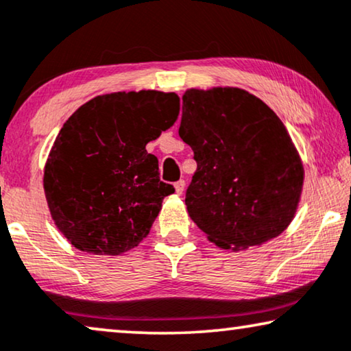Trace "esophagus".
<instances>
[{"label":"esophagus","mask_w":351,"mask_h":351,"mask_svg":"<svg viewBox=\"0 0 351 351\" xmlns=\"http://www.w3.org/2000/svg\"><path fill=\"white\" fill-rule=\"evenodd\" d=\"M174 188H176V193L177 195H182L185 190V180H177L174 184Z\"/></svg>","instance_id":"esophagus-1"}]
</instances>
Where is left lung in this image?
Wrapping results in <instances>:
<instances>
[{"instance_id": "1", "label": "left lung", "mask_w": 351, "mask_h": 351, "mask_svg": "<svg viewBox=\"0 0 351 351\" xmlns=\"http://www.w3.org/2000/svg\"><path fill=\"white\" fill-rule=\"evenodd\" d=\"M179 136L196 172L185 193L191 220L221 248L245 250L282 234L304 169L285 125L241 88L188 90Z\"/></svg>"}]
</instances>
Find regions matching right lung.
I'll return each instance as SVG.
<instances>
[{"instance_id": "add662e5", "label": "right lung", "mask_w": 351, "mask_h": 351, "mask_svg": "<svg viewBox=\"0 0 351 351\" xmlns=\"http://www.w3.org/2000/svg\"><path fill=\"white\" fill-rule=\"evenodd\" d=\"M176 93L155 90L96 96L60 130L44 169L55 225L79 250L120 255L149 234L174 186L160 180L145 150L179 117Z\"/></svg>"}]
</instances>
